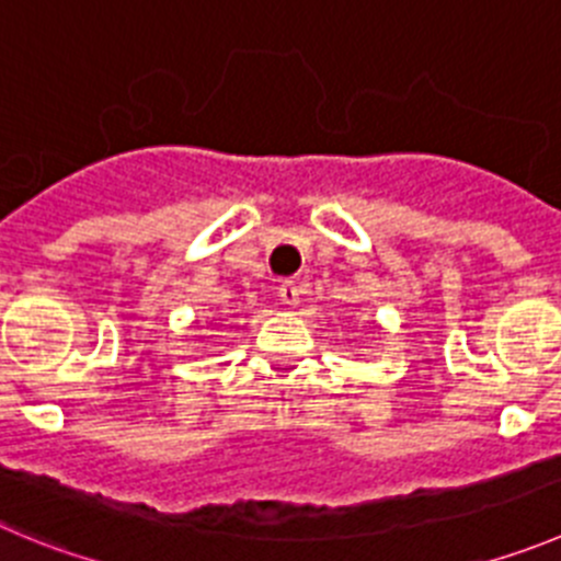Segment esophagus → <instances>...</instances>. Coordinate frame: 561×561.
<instances>
[{"mask_svg":"<svg viewBox=\"0 0 561 561\" xmlns=\"http://www.w3.org/2000/svg\"><path fill=\"white\" fill-rule=\"evenodd\" d=\"M298 296H301V290H298L296 282H282V285H279V298H282V305L296 307V305H298Z\"/></svg>","mask_w":561,"mask_h":561,"instance_id":"esophagus-1","label":"esophagus"}]
</instances>
